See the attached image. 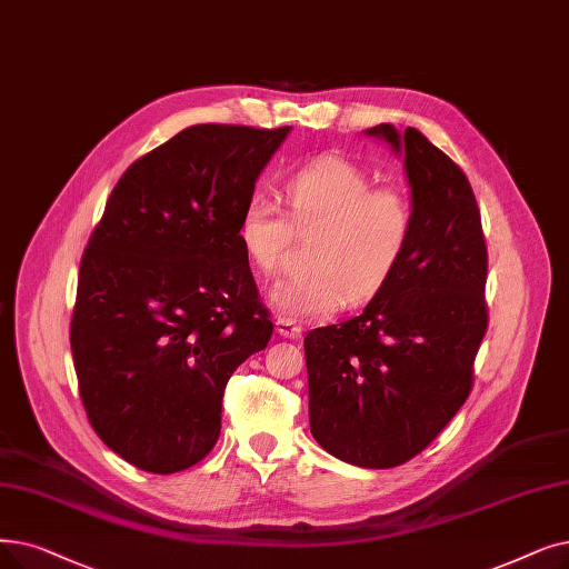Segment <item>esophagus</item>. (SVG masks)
<instances>
[{
	"mask_svg": "<svg viewBox=\"0 0 569 569\" xmlns=\"http://www.w3.org/2000/svg\"><path fill=\"white\" fill-rule=\"evenodd\" d=\"M274 330H277V335L288 337V339H300L302 337V328L290 318H279L274 323Z\"/></svg>",
	"mask_w": 569,
	"mask_h": 569,
	"instance_id": "34e87169",
	"label": "esophagus"
}]
</instances>
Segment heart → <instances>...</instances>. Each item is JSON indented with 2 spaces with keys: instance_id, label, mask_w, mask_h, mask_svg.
Instances as JSON below:
<instances>
[{
  "instance_id": "obj_1",
  "label": "heart",
  "mask_w": 569,
  "mask_h": 569,
  "mask_svg": "<svg viewBox=\"0 0 569 569\" xmlns=\"http://www.w3.org/2000/svg\"><path fill=\"white\" fill-rule=\"evenodd\" d=\"M288 216L264 194L246 200L237 239L260 274L281 271L298 232L318 230L309 271L271 290V305L290 318H326L365 302L390 281L413 232V204L400 186H375L369 171L341 156H323L292 171L283 186Z\"/></svg>"
}]
</instances>
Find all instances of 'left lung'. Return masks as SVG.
<instances>
[{
	"label": "left lung",
	"instance_id": "8db88e82",
	"mask_svg": "<svg viewBox=\"0 0 569 569\" xmlns=\"http://www.w3.org/2000/svg\"><path fill=\"white\" fill-rule=\"evenodd\" d=\"M365 134L405 158L413 232L360 316L305 337L309 426L335 458L386 469L421 453L472 390L488 256L472 186L447 153L416 128Z\"/></svg>",
	"mask_w": 569,
	"mask_h": 569
}]
</instances>
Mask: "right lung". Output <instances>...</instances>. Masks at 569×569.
<instances>
[{
	"mask_svg": "<svg viewBox=\"0 0 569 569\" xmlns=\"http://www.w3.org/2000/svg\"><path fill=\"white\" fill-rule=\"evenodd\" d=\"M288 134L186 128L130 164L86 246L69 335L81 400L143 472L213 449L232 372L271 337L237 220Z\"/></svg>",
	"mask_w": 569,
	"mask_h": 569,
	"instance_id": "obj_1",
	"label": "right lung"
}]
</instances>
